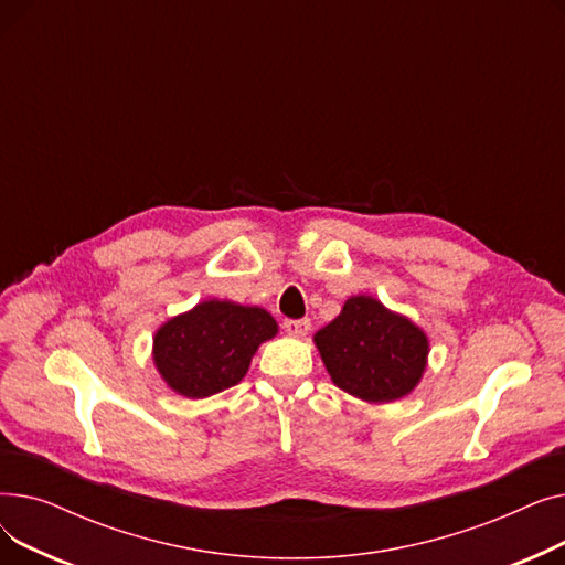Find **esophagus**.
Instances as JSON below:
<instances>
[{
  "instance_id": "1",
  "label": "esophagus",
  "mask_w": 565,
  "mask_h": 565,
  "mask_svg": "<svg viewBox=\"0 0 565 565\" xmlns=\"http://www.w3.org/2000/svg\"><path fill=\"white\" fill-rule=\"evenodd\" d=\"M284 330L292 337H305L311 330V320L309 318H286Z\"/></svg>"
}]
</instances>
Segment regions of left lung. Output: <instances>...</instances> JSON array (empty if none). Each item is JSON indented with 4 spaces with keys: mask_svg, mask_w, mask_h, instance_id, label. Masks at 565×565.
<instances>
[{
    "mask_svg": "<svg viewBox=\"0 0 565 565\" xmlns=\"http://www.w3.org/2000/svg\"><path fill=\"white\" fill-rule=\"evenodd\" d=\"M313 341L337 387L369 403L409 394L426 369V334L366 295L350 298Z\"/></svg>",
    "mask_w": 565,
    "mask_h": 565,
    "instance_id": "8db88e82",
    "label": "left lung"
}]
</instances>
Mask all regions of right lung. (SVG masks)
Here are the masks:
<instances>
[{"instance_id": "right-lung-1", "label": "right lung", "mask_w": 565, "mask_h": 565, "mask_svg": "<svg viewBox=\"0 0 565 565\" xmlns=\"http://www.w3.org/2000/svg\"><path fill=\"white\" fill-rule=\"evenodd\" d=\"M275 334V318L258 307L201 302L158 330L156 364L173 392L205 398L241 382L256 348Z\"/></svg>"}]
</instances>
